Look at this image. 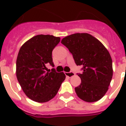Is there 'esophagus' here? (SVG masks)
<instances>
[{"mask_svg": "<svg viewBox=\"0 0 126 126\" xmlns=\"http://www.w3.org/2000/svg\"><path fill=\"white\" fill-rule=\"evenodd\" d=\"M65 75H66V77L71 78V77H73L75 75V73L72 72V71H71V72H65Z\"/></svg>", "mask_w": 126, "mask_h": 126, "instance_id": "1", "label": "esophagus"}]
</instances>
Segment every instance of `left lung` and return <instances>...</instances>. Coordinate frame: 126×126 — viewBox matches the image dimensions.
<instances>
[{"instance_id": "1", "label": "left lung", "mask_w": 126, "mask_h": 126, "mask_svg": "<svg viewBox=\"0 0 126 126\" xmlns=\"http://www.w3.org/2000/svg\"><path fill=\"white\" fill-rule=\"evenodd\" d=\"M61 44L72 53L82 73L81 83L75 88L77 95L86 102L101 99L107 92L112 77V61L103 44L88 33H75L63 38Z\"/></svg>"}]
</instances>
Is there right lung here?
Here are the masks:
<instances>
[{"mask_svg":"<svg viewBox=\"0 0 126 126\" xmlns=\"http://www.w3.org/2000/svg\"><path fill=\"white\" fill-rule=\"evenodd\" d=\"M60 42L53 35L39 34L27 40L21 47L16 60L17 80L27 97L38 103H45L56 95L65 79L63 73H57L52 51Z\"/></svg>","mask_w":126,"mask_h":126,"instance_id":"obj_1","label":"right lung"}]
</instances>
